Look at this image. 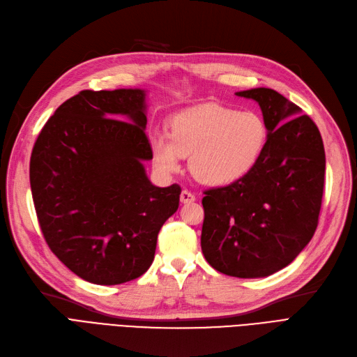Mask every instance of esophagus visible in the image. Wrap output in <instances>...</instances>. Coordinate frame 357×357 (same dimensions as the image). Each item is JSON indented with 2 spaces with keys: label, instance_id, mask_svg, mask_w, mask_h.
Returning a JSON list of instances; mask_svg holds the SVG:
<instances>
[{
  "label": "esophagus",
  "instance_id": "esophagus-1",
  "mask_svg": "<svg viewBox=\"0 0 357 357\" xmlns=\"http://www.w3.org/2000/svg\"><path fill=\"white\" fill-rule=\"evenodd\" d=\"M195 202V195L192 192H190L188 190H182L181 192V203L187 204V203H192Z\"/></svg>",
  "mask_w": 357,
  "mask_h": 357
}]
</instances>
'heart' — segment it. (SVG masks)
Returning <instances> with one entry per match:
<instances>
[{"label": "heart", "mask_w": 357, "mask_h": 357, "mask_svg": "<svg viewBox=\"0 0 357 357\" xmlns=\"http://www.w3.org/2000/svg\"><path fill=\"white\" fill-rule=\"evenodd\" d=\"M269 129L255 112H241L206 102L178 112L170 134L153 129L149 135L154 165L174 174L185 155L191 156L194 176L206 185L225 187L252 172L265 153Z\"/></svg>", "instance_id": "heart-1"}]
</instances>
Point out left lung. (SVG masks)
<instances>
[{"instance_id":"1","label":"left lung","mask_w":357,"mask_h":357,"mask_svg":"<svg viewBox=\"0 0 357 357\" xmlns=\"http://www.w3.org/2000/svg\"><path fill=\"white\" fill-rule=\"evenodd\" d=\"M259 102L269 129L265 153L247 176L204 191L202 250L208 265L236 278L288 266L318 227L325 150L318 126L271 88L236 92Z\"/></svg>"}]
</instances>
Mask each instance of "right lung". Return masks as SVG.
Segmentation results:
<instances>
[{"mask_svg":"<svg viewBox=\"0 0 357 357\" xmlns=\"http://www.w3.org/2000/svg\"><path fill=\"white\" fill-rule=\"evenodd\" d=\"M144 89L81 91L44 125L31 190L44 238L79 278L117 285L151 266L157 235L179 206L178 183L155 187Z\"/></svg>","mask_w":357,"mask_h":357,"instance_id":"obj_1","label":"right lung"}]
</instances>
